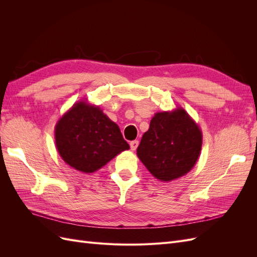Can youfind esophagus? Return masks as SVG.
<instances>
[{"label": "esophagus", "instance_id": "esophagus-1", "mask_svg": "<svg viewBox=\"0 0 257 257\" xmlns=\"http://www.w3.org/2000/svg\"><path fill=\"white\" fill-rule=\"evenodd\" d=\"M138 145H139V142H138V141H133V142H131V143H130L131 150H132V151H135V150L137 149Z\"/></svg>", "mask_w": 257, "mask_h": 257}]
</instances>
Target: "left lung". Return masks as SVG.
<instances>
[{
    "label": "left lung",
    "mask_w": 257,
    "mask_h": 257,
    "mask_svg": "<svg viewBox=\"0 0 257 257\" xmlns=\"http://www.w3.org/2000/svg\"><path fill=\"white\" fill-rule=\"evenodd\" d=\"M203 133L182 107L154 114L137 148V157L163 182L191 172L200 155Z\"/></svg>",
    "instance_id": "left-lung-1"
}]
</instances>
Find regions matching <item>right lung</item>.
I'll use <instances>...</instances> for the list:
<instances>
[{
    "label": "right lung",
    "instance_id": "add662e5",
    "mask_svg": "<svg viewBox=\"0 0 257 257\" xmlns=\"http://www.w3.org/2000/svg\"><path fill=\"white\" fill-rule=\"evenodd\" d=\"M54 139L62 160L84 174L96 172L130 149L119 126L87 99L75 103L61 116Z\"/></svg>",
    "mask_w": 257,
    "mask_h": 257
}]
</instances>
